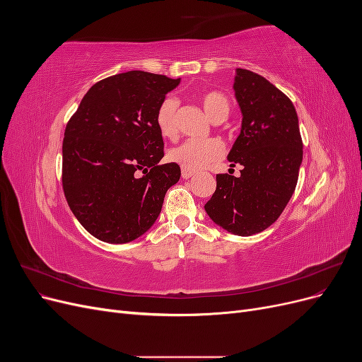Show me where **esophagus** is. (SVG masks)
Returning <instances> with one entry per match:
<instances>
[{
    "instance_id": "esophagus-1",
    "label": "esophagus",
    "mask_w": 362,
    "mask_h": 362,
    "mask_svg": "<svg viewBox=\"0 0 362 362\" xmlns=\"http://www.w3.org/2000/svg\"><path fill=\"white\" fill-rule=\"evenodd\" d=\"M181 175H182V178L184 180H189V178H192L193 175H194V170H189V169H182L181 170Z\"/></svg>"
}]
</instances>
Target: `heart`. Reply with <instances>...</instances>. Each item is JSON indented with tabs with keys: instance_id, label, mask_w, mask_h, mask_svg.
I'll list each match as a JSON object with an SVG mask.
<instances>
[{
	"instance_id": "1",
	"label": "heart",
	"mask_w": 362,
	"mask_h": 362,
	"mask_svg": "<svg viewBox=\"0 0 362 362\" xmlns=\"http://www.w3.org/2000/svg\"><path fill=\"white\" fill-rule=\"evenodd\" d=\"M201 104L206 116L213 122L221 117H228L229 115V101L228 98L221 92H205L199 96ZM178 103L173 98H166L156 112V125L158 133L164 139H173L177 134V122H175V115H177ZM223 154V145L217 139H201V140H187L180 146H175L169 151V160L177 163L182 169L198 170L206 164L213 163Z\"/></svg>"
}]
</instances>
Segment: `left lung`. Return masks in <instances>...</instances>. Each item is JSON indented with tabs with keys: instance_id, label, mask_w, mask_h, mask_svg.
Instances as JSON below:
<instances>
[{
	"instance_id": "1",
	"label": "left lung",
	"mask_w": 362,
	"mask_h": 362,
	"mask_svg": "<svg viewBox=\"0 0 362 362\" xmlns=\"http://www.w3.org/2000/svg\"><path fill=\"white\" fill-rule=\"evenodd\" d=\"M234 92L243 120L228 160L243 169L238 178L216 175V192L205 211L228 233L247 237L275 223L287 206L303 145L293 103L264 76L237 69Z\"/></svg>"
}]
</instances>
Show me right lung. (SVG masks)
I'll list each match as a JSON object with an SVG mask.
<instances>
[{
	"instance_id": "1",
	"label": "right lung",
	"mask_w": 362,
	"mask_h": 362,
	"mask_svg": "<svg viewBox=\"0 0 362 362\" xmlns=\"http://www.w3.org/2000/svg\"><path fill=\"white\" fill-rule=\"evenodd\" d=\"M180 84L166 75L129 71L93 84L63 139L62 184L87 233L122 245L156 223L164 194L177 184V163L164 156L156 112Z\"/></svg>"
}]
</instances>
